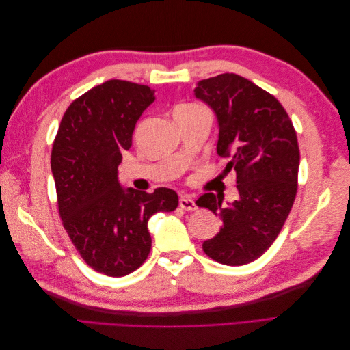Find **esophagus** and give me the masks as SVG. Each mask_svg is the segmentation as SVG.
Wrapping results in <instances>:
<instances>
[{
	"instance_id": "esophagus-1",
	"label": "esophagus",
	"mask_w": 350,
	"mask_h": 350,
	"mask_svg": "<svg viewBox=\"0 0 350 350\" xmlns=\"http://www.w3.org/2000/svg\"><path fill=\"white\" fill-rule=\"evenodd\" d=\"M179 207L187 210V211H194V210L198 208L197 204H196V201L193 198H189V197H181V198H179Z\"/></svg>"
}]
</instances>
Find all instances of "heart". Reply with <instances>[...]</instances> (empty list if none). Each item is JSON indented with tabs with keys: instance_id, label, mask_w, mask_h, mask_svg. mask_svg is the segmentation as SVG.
I'll return each instance as SVG.
<instances>
[{
	"instance_id": "1",
	"label": "heart",
	"mask_w": 350,
	"mask_h": 350,
	"mask_svg": "<svg viewBox=\"0 0 350 350\" xmlns=\"http://www.w3.org/2000/svg\"><path fill=\"white\" fill-rule=\"evenodd\" d=\"M193 108H200L198 105H181V107H178V109H193Z\"/></svg>"
}]
</instances>
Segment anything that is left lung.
Here are the masks:
<instances>
[{"label":"left lung","mask_w":350,"mask_h":350,"mask_svg":"<svg viewBox=\"0 0 350 350\" xmlns=\"http://www.w3.org/2000/svg\"><path fill=\"white\" fill-rule=\"evenodd\" d=\"M194 94L216 115L217 154L229 159L224 172L237 175L239 193L228 206L213 193L197 200L221 219L203 251L220 264L243 266L270 248L289 216L298 188V139L280 102L238 74L201 80Z\"/></svg>","instance_id":"obj_1"}]
</instances>
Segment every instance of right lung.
I'll return each instance as SVG.
<instances>
[{
    "label": "right lung",
    "instance_id": "1",
    "mask_svg": "<svg viewBox=\"0 0 350 350\" xmlns=\"http://www.w3.org/2000/svg\"><path fill=\"white\" fill-rule=\"evenodd\" d=\"M154 102L144 84L108 80L74 100L62 116L51 153L58 210L67 234L89 266L111 278L139 269L152 248L147 221L174 211V189L147 194L118 179L142 113Z\"/></svg>",
    "mask_w": 350,
    "mask_h": 350
}]
</instances>
